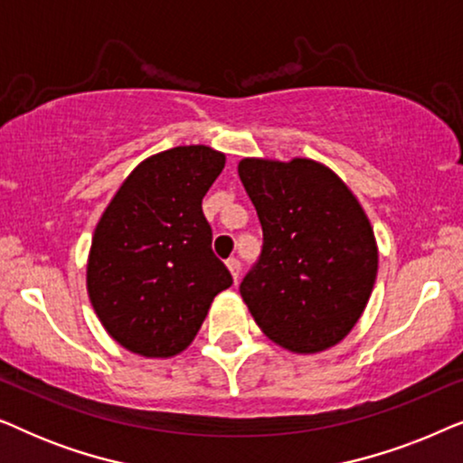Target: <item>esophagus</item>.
<instances>
[{
  "label": "esophagus",
  "mask_w": 463,
  "mask_h": 463,
  "mask_svg": "<svg viewBox=\"0 0 463 463\" xmlns=\"http://www.w3.org/2000/svg\"><path fill=\"white\" fill-rule=\"evenodd\" d=\"M227 268H230L233 280L238 282V276H240V269H242V263H240L238 257H230L227 259Z\"/></svg>",
  "instance_id": "34e87169"
}]
</instances>
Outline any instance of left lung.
<instances>
[{"label": "left lung", "mask_w": 463, "mask_h": 463, "mask_svg": "<svg viewBox=\"0 0 463 463\" xmlns=\"http://www.w3.org/2000/svg\"><path fill=\"white\" fill-rule=\"evenodd\" d=\"M238 175L263 230L261 255L240 282L252 318L290 352L339 344L364 312L377 276L363 206L333 170L306 157H246Z\"/></svg>", "instance_id": "1"}]
</instances>
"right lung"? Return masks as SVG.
Wrapping results in <instances>:
<instances>
[{"label":"right lung","mask_w":463,"mask_h":463,"mask_svg":"<svg viewBox=\"0 0 463 463\" xmlns=\"http://www.w3.org/2000/svg\"><path fill=\"white\" fill-rule=\"evenodd\" d=\"M225 166L206 145L175 147L132 170L94 230L88 295L126 350L168 358L185 350L232 274L213 252L204 198Z\"/></svg>","instance_id":"1"}]
</instances>
